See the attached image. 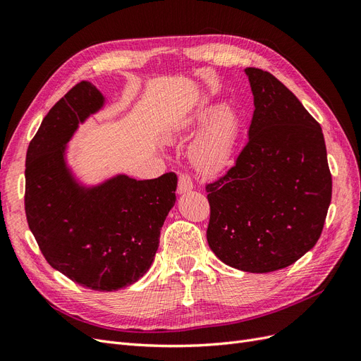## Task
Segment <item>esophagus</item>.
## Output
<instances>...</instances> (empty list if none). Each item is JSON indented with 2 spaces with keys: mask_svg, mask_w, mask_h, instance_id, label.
I'll return each mask as SVG.
<instances>
[{
  "mask_svg": "<svg viewBox=\"0 0 361 361\" xmlns=\"http://www.w3.org/2000/svg\"><path fill=\"white\" fill-rule=\"evenodd\" d=\"M192 188H194V183H192V179L190 174L182 173L179 176V182H178V192L185 194V192L191 191Z\"/></svg>",
  "mask_w": 361,
  "mask_h": 361,
  "instance_id": "esophagus-1",
  "label": "esophagus"
}]
</instances>
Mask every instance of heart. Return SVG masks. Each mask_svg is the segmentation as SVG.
<instances>
[{
	"label": "heart",
	"instance_id": "1",
	"mask_svg": "<svg viewBox=\"0 0 361 361\" xmlns=\"http://www.w3.org/2000/svg\"><path fill=\"white\" fill-rule=\"evenodd\" d=\"M203 128L191 146L190 155L203 173L221 171L233 155L239 137V118L228 106H202L178 128L176 137L188 140Z\"/></svg>",
	"mask_w": 361,
	"mask_h": 361
}]
</instances>
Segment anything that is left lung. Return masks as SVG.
<instances>
[{
    "label": "left lung",
    "mask_w": 361,
    "mask_h": 361,
    "mask_svg": "<svg viewBox=\"0 0 361 361\" xmlns=\"http://www.w3.org/2000/svg\"><path fill=\"white\" fill-rule=\"evenodd\" d=\"M255 113L235 166L206 185L207 244L245 272L286 268L314 247L331 202L321 125L288 87L247 68Z\"/></svg>",
    "instance_id": "left-lung-1"
}]
</instances>
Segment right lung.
<instances>
[{
	"instance_id": "right-lung-1",
	"label": "right lung",
	"mask_w": 361,
	"mask_h": 361,
	"mask_svg": "<svg viewBox=\"0 0 361 361\" xmlns=\"http://www.w3.org/2000/svg\"><path fill=\"white\" fill-rule=\"evenodd\" d=\"M105 97L81 81L54 105L27 150L25 214L48 264L78 285L113 292L143 277L176 202L178 176L137 180L117 174L84 187L66 164V145Z\"/></svg>"
}]
</instances>
